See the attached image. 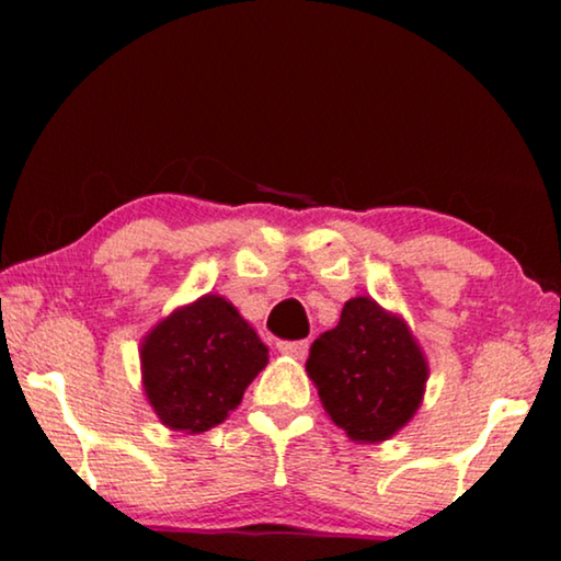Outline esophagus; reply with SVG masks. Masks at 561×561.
<instances>
[{"label":"esophagus","mask_w":561,"mask_h":561,"mask_svg":"<svg viewBox=\"0 0 561 561\" xmlns=\"http://www.w3.org/2000/svg\"><path fill=\"white\" fill-rule=\"evenodd\" d=\"M278 352L280 355H288V357H296L301 359L306 352H309V342H278Z\"/></svg>","instance_id":"obj_1"}]
</instances>
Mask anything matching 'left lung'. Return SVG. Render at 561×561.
I'll use <instances>...</instances> for the list:
<instances>
[{"label":"left lung","instance_id":"obj_1","mask_svg":"<svg viewBox=\"0 0 561 561\" xmlns=\"http://www.w3.org/2000/svg\"><path fill=\"white\" fill-rule=\"evenodd\" d=\"M306 373L329 419L352 442H386L419 411L428 363L409 324L370 296L350 298L340 324L311 344Z\"/></svg>","mask_w":561,"mask_h":561}]
</instances>
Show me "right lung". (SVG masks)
<instances>
[{
  "label": "right lung",
  "mask_w": 561,
  "mask_h": 561,
  "mask_svg": "<svg viewBox=\"0 0 561 561\" xmlns=\"http://www.w3.org/2000/svg\"><path fill=\"white\" fill-rule=\"evenodd\" d=\"M145 396L173 432L202 434L240 405L267 347L227 298L206 294L158 321L140 344Z\"/></svg>",
  "instance_id": "1"
}]
</instances>
